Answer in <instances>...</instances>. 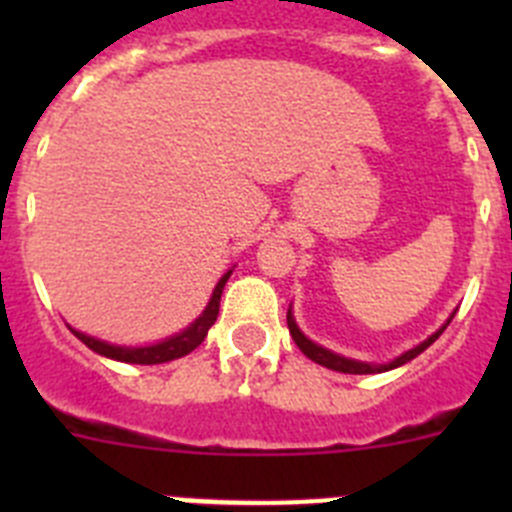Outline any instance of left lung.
<instances>
[{"label":"left lung","mask_w":512,"mask_h":512,"mask_svg":"<svg viewBox=\"0 0 512 512\" xmlns=\"http://www.w3.org/2000/svg\"><path fill=\"white\" fill-rule=\"evenodd\" d=\"M454 315H456V312H451L449 320H446V323H443L441 328H438L436 333H433V336H428L423 343H418V346H415V348H410V351L400 354V356H397V359L387 361V364H369V361L346 359V356L333 354L330 348H325V346H320V343L310 341V338H307L305 333H302V330H300V325L295 323L292 307H289V310H287V325H289V333H292V338H295V343H297V346H300L302 354H305L307 359L315 361V364L325 366V369H333V372H343V374H379V372H390V369H397V366L408 364V361H413L415 356L423 354L425 348L431 346V343L436 341L438 336H441L443 330H446V325L451 323V318H454Z\"/></svg>","instance_id":"8db88e82"}]
</instances>
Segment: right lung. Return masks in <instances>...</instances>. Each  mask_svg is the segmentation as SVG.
I'll list each match as a JSON object with an SVG mask.
<instances>
[{
	"label": "right lung",
	"instance_id": "1",
	"mask_svg": "<svg viewBox=\"0 0 512 512\" xmlns=\"http://www.w3.org/2000/svg\"><path fill=\"white\" fill-rule=\"evenodd\" d=\"M233 269H228L220 277V282L215 284L212 289V297L207 302V307L202 310V315L194 323H189L182 333H174V336L164 338V341L151 343V346H117V343H107V341H99V338L87 336V333H81V330L71 328L76 338H79L84 346H89L94 354L99 356H107V359H115V361H125V364H166V361H174V359H182V356L192 354L194 348L200 346L205 341L207 330L212 328V323L217 320V310H220V297H223V287L225 282L230 279Z\"/></svg>",
	"mask_w": 512,
	"mask_h": 512
}]
</instances>
